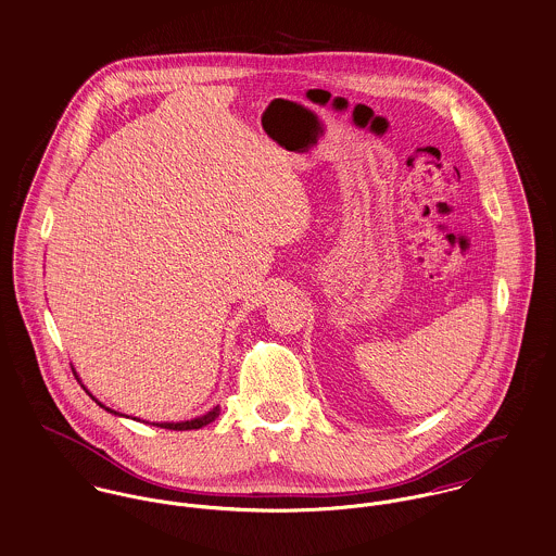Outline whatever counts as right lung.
Returning a JSON list of instances; mask_svg holds the SVG:
<instances>
[{"mask_svg": "<svg viewBox=\"0 0 556 556\" xmlns=\"http://www.w3.org/2000/svg\"><path fill=\"white\" fill-rule=\"evenodd\" d=\"M74 370V367H72ZM74 375H76V370H74ZM76 379H78V375H76ZM80 381V379H78ZM83 386V383H80ZM85 388V386H83ZM87 390V388H85ZM87 394L102 407V409H106L109 414H115V416H122V418H129V416H124V414H119V412H115V409H111V407H106V405H102L89 390H87ZM219 416V405L217 407H213L211 412H206L204 416H198V418H191V420H186V422H151L153 427H160V429H168V431H193V429H202V427H206V425H211L215 418ZM134 420H138V418H134ZM140 422V420H138ZM144 422V420H142ZM149 425V422H147Z\"/></svg>", "mask_w": 556, "mask_h": 556, "instance_id": "right-lung-1", "label": "right lung"}]
</instances>
